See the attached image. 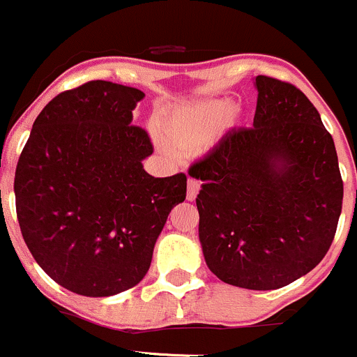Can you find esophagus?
<instances>
[{
    "instance_id": "34e87169",
    "label": "esophagus",
    "mask_w": 357,
    "mask_h": 357,
    "mask_svg": "<svg viewBox=\"0 0 357 357\" xmlns=\"http://www.w3.org/2000/svg\"><path fill=\"white\" fill-rule=\"evenodd\" d=\"M199 190H201V183L194 178H188V183H186V201H195Z\"/></svg>"
}]
</instances>
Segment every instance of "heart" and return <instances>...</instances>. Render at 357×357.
I'll use <instances>...</instances> for the list:
<instances>
[{
  "mask_svg": "<svg viewBox=\"0 0 357 357\" xmlns=\"http://www.w3.org/2000/svg\"><path fill=\"white\" fill-rule=\"evenodd\" d=\"M238 121V111L227 98H211L192 105H181L158 118L162 146L178 155H194L209 144L215 133Z\"/></svg>",
  "mask_w": 357,
  "mask_h": 357,
  "instance_id": "heart-1",
  "label": "heart"
}]
</instances>
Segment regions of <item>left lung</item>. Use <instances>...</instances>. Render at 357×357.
Listing matches in <instances>:
<instances>
[{"label": "left lung", "mask_w": 357, "mask_h": 357, "mask_svg": "<svg viewBox=\"0 0 357 357\" xmlns=\"http://www.w3.org/2000/svg\"><path fill=\"white\" fill-rule=\"evenodd\" d=\"M252 128L190 167L201 179L199 239L222 282L275 291L310 273L335 238L344 183L335 142L296 86L257 75Z\"/></svg>", "instance_id": "1"}]
</instances>
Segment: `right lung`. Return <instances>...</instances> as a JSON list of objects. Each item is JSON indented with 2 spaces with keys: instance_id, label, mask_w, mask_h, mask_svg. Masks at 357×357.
Instances as JSON below:
<instances>
[{
  "instance_id": "right-lung-1",
  "label": "right lung",
  "mask_w": 357,
  "mask_h": 357,
  "mask_svg": "<svg viewBox=\"0 0 357 357\" xmlns=\"http://www.w3.org/2000/svg\"><path fill=\"white\" fill-rule=\"evenodd\" d=\"M144 93L91 81L61 93L33 123L13 192L22 238L56 284L88 298L137 285L186 176L155 178L148 133L132 125Z\"/></svg>"
}]
</instances>
